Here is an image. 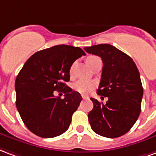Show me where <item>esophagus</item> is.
<instances>
[{"mask_svg": "<svg viewBox=\"0 0 156 156\" xmlns=\"http://www.w3.org/2000/svg\"><path fill=\"white\" fill-rule=\"evenodd\" d=\"M81 97H82L84 100H85V99H88V96H87V95H81Z\"/></svg>", "mask_w": 156, "mask_h": 156, "instance_id": "esophagus-1", "label": "esophagus"}]
</instances>
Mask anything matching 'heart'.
I'll list each match as a JSON object with an SVG mask.
<instances>
[{"label": "heart", "instance_id": "1", "mask_svg": "<svg viewBox=\"0 0 156 156\" xmlns=\"http://www.w3.org/2000/svg\"><path fill=\"white\" fill-rule=\"evenodd\" d=\"M96 58L98 57H96V56H89V57H87V59H86L87 64L90 65ZM74 66L75 65L73 64L70 68V75L72 74V71H73ZM93 87H94V83L92 82V81H90V80H80L75 83L73 86V88L75 90H76V91L80 92V93H82V94L89 93L93 89Z\"/></svg>", "mask_w": 156, "mask_h": 156}]
</instances>
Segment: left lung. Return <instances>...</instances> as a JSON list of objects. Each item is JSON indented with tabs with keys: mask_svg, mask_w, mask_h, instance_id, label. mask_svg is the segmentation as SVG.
<instances>
[{
	"mask_svg": "<svg viewBox=\"0 0 156 156\" xmlns=\"http://www.w3.org/2000/svg\"><path fill=\"white\" fill-rule=\"evenodd\" d=\"M84 50L102 59L97 94L108 97L105 105L90 98L94 106L88 114L90 125L100 136L120 137L131 129L141 111L143 87L137 66L128 55L109 44Z\"/></svg>",
	"mask_w": 156,
	"mask_h": 156,
	"instance_id": "8db88e82",
	"label": "left lung"
}]
</instances>
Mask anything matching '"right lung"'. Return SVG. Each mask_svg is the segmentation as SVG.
<instances>
[{"label": "right lung", "instance_id": "obj_1", "mask_svg": "<svg viewBox=\"0 0 156 156\" xmlns=\"http://www.w3.org/2000/svg\"><path fill=\"white\" fill-rule=\"evenodd\" d=\"M86 53L80 47L58 45L32 55L16 79V108L24 124L42 138L66 132L82 97L65 82L70 80V68ZM64 90L65 98L54 91Z\"/></svg>", "mask_w": 156, "mask_h": 156}]
</instances>
